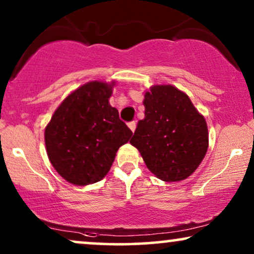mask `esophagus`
Masks as SVG:
<instances>
[{
  "instance_id": "1",
  "label": "esophagus",
  "mask_w": 254,
  "mask_h": 254,
  "mask_svg": "<svg viewBox=\"0 0 254 254\" xmlns=\"http://www.w3.org/2000/svg\"><path fill=\"white\" fill-rule=\"evenodd\" d=\"M128 127H129V129L131 131H134L135 128H136V124H135V121H130V123H128Z\"/></svg>"
}]
</instances>
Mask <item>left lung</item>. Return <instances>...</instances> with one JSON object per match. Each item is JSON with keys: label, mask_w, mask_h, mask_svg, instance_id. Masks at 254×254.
Instances as JSON below:
<instances>
[{"label": "left lung", "mask_w": 254, "mask_h": 254, "mask_svg": "<svg viewBox=\"0 0 254 254\" xmlns=\"http://www.w3.org/2000/svg\"><path fill=\"white\" fill-rule=\"evenodd\" d=\"M144 118L130 143L148 169L164 182H180L195 171L208 149V129L189 96L172 85H156L144 96Z\"/></svg>", "instance_id": "1"}]
</instances>
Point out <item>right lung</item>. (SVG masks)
Returning a JSON list of instances; mask_svg holds the SVG:
<instances>
[{
    "mask_svg": "<svg viewBox=\"0 0 254 254\" xmlns=\"http://www.w3.org/2000/svg\"><path fill=\"white\" fill-rule=\"evenodd\" d=\"M112 85L90 82L65 98L45 129L48 158L59 175L84 186L102 180L133 131L109 103Z\"/></svg>",
    "mask_w": 254,
    "mask_h": 254,
    "instance_id": "add662e5",
    "label": "right lung"
}]
</instances>
